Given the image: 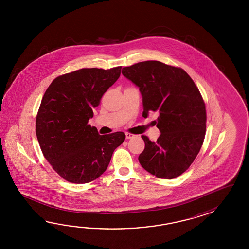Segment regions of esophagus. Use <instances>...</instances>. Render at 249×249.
Segmentation results:
<instances>
[{
    "label": "esophagus",
    "instance_id": "obj_1",
    "mask_svg": "<svg viewBox=\"0 0 249 249\" xmlns=\"http://www.w3.org/2000/svg\"><path fill=\"white\" fill-rule=\"evenodd\" d=\"M134 136H135V135H133L132 133H129V132H126V133H125V138H126L127 140H129V139H132Z\"/></svg>",
    "mask_w": 249,
    "mask_h": 249
}]
</instances>
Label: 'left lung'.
Returning <instances> with one entry per match:
<instances>
[{"label":"left lung","instance_id":"8db88e82","mask_svg":"<svg viewBox=\"0 0 249 249\" xmlns=\"http://www.w3.org/2000/svg\"><path fill=\"white\" fill-rule=\"evenodd\" d=\"M122 74L139 87L142 117L159 112L158 141L142 138L145 148L139 162L149 174L173 179L190 167L206 134V106L191 76L183 69L156 60L123 68Z\"/></svg>","mask_w":249,"mask_h":249}]
</instances>
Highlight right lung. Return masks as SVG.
<instances>
[{"mask_svg":"<svg viewBox=\"0 0 249 249\" xmlns=\"http://www.w3.org/2000/svg\"><path fill=\"white\" fill-rule=\"evenodd\" d=\"M121 68L82 69L60 75L43 95L36 124L38 142L53 169L69 182L82 184L100 177L125 139L123 132L100 135L88 124Z\"/></svg>","mask_w":249,"mask_h":249,"instance_id":"right-lung-1","label":"right lung"}]
</instances>
